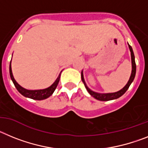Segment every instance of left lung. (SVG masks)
Here are the masks:
<instances>
[{"instance_id": "1", "label": "left lung", "mask_w": 148, "mask_h": 148, "mask_svg": "<svg viewBox=\"0 0 148 148\" xmlns=\"http://www.w3.org/2000/svg\"><path fill=\"white\" fill-rule=\"evenodd\" d=\"M129 47H130V51L131 52V59H132V74H131L130 77L129 81L128 83H127L125 86L124 88H122L121 90L119 91V92H115V93H110V94H99V93H96L95 92H92V90H90L89 88L87 87V86L86 85L84 81V78H83V72L81 73V78H82V81L83 82L85 85V87L87 89V91L88 92V93L94 97L97 100H99V101H111V100H114V99H117L120 97L121 96H122L127 92V90L129 88L130 86L132 83V82L133 81V79L135 78V76H136V62H135V56L134 53H133V49H132V47L129 45Z\"/></svg>"}]
</instances>
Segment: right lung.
Returning a JSON list of instances; mask_svg holds the SVG:
<instances>
[{"label":"right lung","mask_w":148,"mask_h":148,"mask_svg":"<svg viewBox=\"0 0 148 148\" xmlns=\"http://www.w3.org/2000/svg\"><path fill=\"white\" fill-rule=\"evenodd\" d=\"M10 77H11V79H12V82H13L14 85H15V88H17L18 91V92H20L22 95H24V97L33 99V100H37V101H41V100H44V99H46L47 98V97H49L53 93L55 89H56V86H57V85H58L59 82H60V74L58 78L56 79V81L53 83L51 86L45 88V89L27 90L22 88V87L20 85L18 84L17 82L15 81V79H14L13 75H12V69H11V62H10Z\"/></svg>","instance_id":"right-lung-1"}]
</instances>
